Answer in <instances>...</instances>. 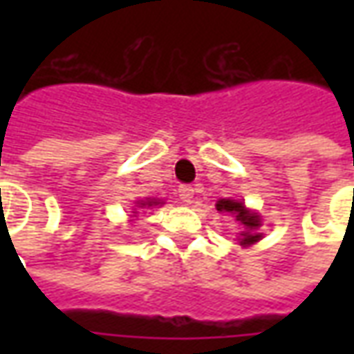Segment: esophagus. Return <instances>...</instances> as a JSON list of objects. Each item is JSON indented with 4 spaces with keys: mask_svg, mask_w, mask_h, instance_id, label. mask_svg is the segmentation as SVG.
<instances>
[{
    "mask_svg": "<svg viewBox=\"0 0 354 354\" xmlns=\"http://www.w3.org/2000/svg\"><path fill=\"white\" fill-rule=\"evenodd\" d=\"M178 195H180V199L184 201V203H192L193 195H195V189H193L192 185H180Z\"/></svg>",
    "mask_w": 354,
    "mask_h": 354,
    "instance_id": "34e87169",
    "label": "esophagus"
}]
</instances>
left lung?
I'll use <instances>...</instances> for the list:
<instances>
[{
    "instance_id": "obj_1",
    "label": "left lung",
    "mask_w": 354,
    "mask_h": 354,
    "mask_svg": "<svg viewBox=\"0 0 354 354\" xmlns=\"http://www.w3.org/2000/svg\"><path fill=\"white\" fill-rule=\"evenodd\" d=\"M216 210L223 212V214H230L235 218V222L243 227V231L239 233V245L241 246H250L254 243H258L261 239V233L258 230L261 227V218L258 212H252L245 207V203L233 199H220L216 203Z\"/></svg>"
}]
</instances>
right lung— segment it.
I'll return each mask as SVG.
<instances>
[{
    "instance_id": "obj_1",
    "label": "right lung",
    "mask_w": 354,
    "mask_h": 354,
    "mask_svg": "<svg viewBox=\"0 0 354 354\" xmlns=\"http://www.w3.org/2000/svg\"><path fill=\"white\" fill-rule=\"evenodd\" d=\"M140 208H149V207H159V205H165L162 201H157V199H146V201H140V203H136Z\"/></svg>"
}]
</instances>
